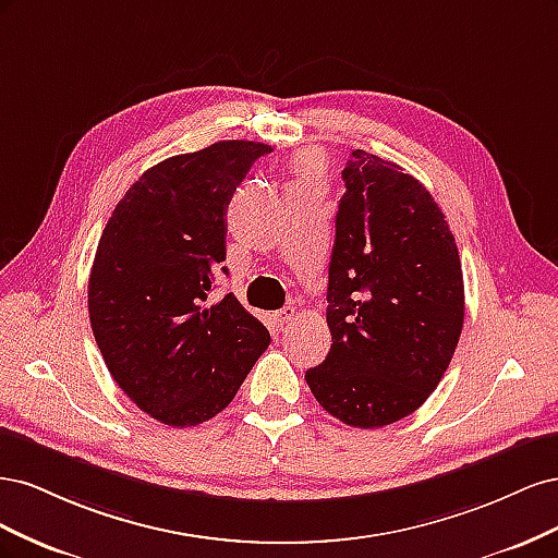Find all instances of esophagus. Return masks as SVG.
Segmentation results:
<instances>
[{
	"instance_id": "esophagus-1",
	"label": "esophagus",
	"mask_w": 558,
	"mask_h": 558,
	"mask_svg": "<svg viewBox=\"0 0 558 558\" xmlns=\"http://www.w3.org/2000/svg\"><path fill=\"white\" fill-rule=\"evenodd\" d=\"M295 314H298V310L295 307H283V310H279L277 314H275V320L279 326H286V324H291V320L295 318Z\"/></svg>"
}]
</instances>
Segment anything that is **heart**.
Segmentation results:
<instances>
[{"mask_svg": "<svg viewBox=\"0 0 558 558\" xmlns=\"http://www.w3.org/2000/svg\"><path fill=\"white\" fill-rule=\"evenodd\" d=\"M298 181L295 183H314L318 179V165L314 158H300L298 165Z\"/></svg>", "mask_w": 558, "mask_h": 558, "instance_id": "heart-1", "label": "heart"}]
</instances>
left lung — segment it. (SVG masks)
<instances>
[{
	"label": "left lung",
	"mask_w": 558,
	"mask_h": 558,
	"mask_svg": "<svg viewBox=\"0 0 558 558\" xmlns=\"http://www.w3.org/2000/svg\"><path fill=\"white\" fill-rule=\"evenodd\" d=\"M335 216L326 320L332 344L305 379L320 408L353 428L418 410L463 330L456 240L433 195L402 167L351 150Z\"/></svg>",
	"instance_id": "8db88e82"
}]
</instances>
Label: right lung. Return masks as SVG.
Returning <instances> with one entry per match:
<instances>
[{
    "mask_svg": "<svg viewBox=\"0 0 558 558\" xmlns=\"http://www.w3.org/2000/svg\"><path fill=\"white\" fill-rule=\"evenodd\" d=\"M260 142H216L146 170L118 202L88 279L95 342L113 381L160 424L197 426L232 402L269 332L228 293L226 211Z\"/></svg>",
    "mask_w": 558,
    "mask_h": 558,
    "instance_id": "right-lung-1",
    "label": "right lung"
}]
</instances>
